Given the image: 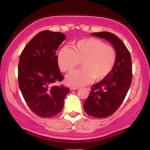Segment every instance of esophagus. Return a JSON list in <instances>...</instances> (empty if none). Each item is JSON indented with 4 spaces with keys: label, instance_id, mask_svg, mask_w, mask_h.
Listing matches in <instances>:
<instances>
[{
    "label": "esophagus",
    "instance_id": "34e87169",
    "mask_svg": "<svg viewBox=\"0 0 150 150\" xmlns=\"http://www.w3.org/2000/svg\"><path fill=\"white\" fill-rule=\"evenodd\" d=\"M77 89H78V87H71L70 88V90H76Z\"/></svg>",
    "mask_w": 150,
    "mask_h": 150
}]
</instances>
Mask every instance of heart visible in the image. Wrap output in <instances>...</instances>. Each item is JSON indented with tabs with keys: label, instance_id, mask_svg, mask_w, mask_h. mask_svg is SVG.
I'll use <instances>...</instances> for the list:
<instances>
[{
	"label": "heart",
	"instance_id": "b5f03b06",
	"mask_svg": "<svg viewBox=\"0 0 150 150\" xmlns=\"http://www.w3.org/2000/svg\"><path fill=\"white\" fill-rule=\"evenodd\" d=\"M116 61V53L112 46L94 38L77 41L72 49L64 46L57 55V62L61 71L70 73L82 62V68L66 77V83L80 87L93 80H104L111 73Z\"/></svg>",
	"mask_w": 150,
	"mask_h": 150
}]
</instances>
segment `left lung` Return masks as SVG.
<instances>
[{"mask_svg": "<svg viewBox=\"0 0 150 150\" xmlns=\"http://www.w3.org/2000/svg\"><path fill=\"white\" fill-rule=\"evenodd\" d=\"M112 44L116 53V61L110 75L91 87V92L84 103V109L89 116L106 118L119 108L128 92L132 82V61L123 42L111 32L92 33Z\"/></svg>", "mask_w": 150, "mask_h": 150, "instance_id": "1", "label": "left lung"}]
</instances>
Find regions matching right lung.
I'll return each mask as SVG.
<instances>
[{
    "instance_id": "1",
    "label": "right lung",
    "mask_w": 150,
    "mask_h": 150,
    "mask_svg": "<svg viewBox=\"0 0 150 150\" xmlns=\"http://www.w3.org/2000/svg\"><path fill=\"white\" fill-rule=\"evenodd\" d=\"M66 37L61 32L44 30L26 45L18 65V84L31 111L42 118L61 111L69 88L55 84L61 82L56 51Z\"/></svg>"
}]
</instances>
